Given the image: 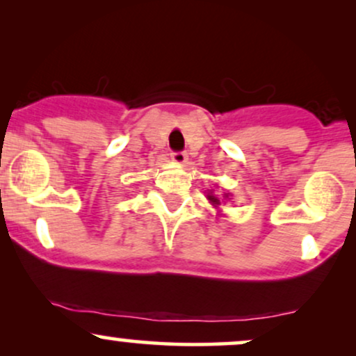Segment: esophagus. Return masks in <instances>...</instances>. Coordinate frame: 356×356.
<instances>
[{
	"instance_id": "esophagus-1",
	"label": "esophagus",
	"mask_w": 356,
	"mask_h": 356,
	"mask_svg": "<svg viewBox=\"0 0 356 356\" xmlns=\"http://www.w3.org/2000/svg\"><path fill=\"white\" fill-rule=\"evenodd\" d=\"M170 159H172L175 164L182 165V164H186V162H187V154L186 152H172V154H170Z\"/></svg>"
}]
</instances>
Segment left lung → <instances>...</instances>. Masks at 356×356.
I'll return each mask as SVG.
<instances>
[{"instance_id":"obj_1","label":"left lung","mask_w":356,"mask_h":356,"mask_svg":"<svg viewBox=\"0 0 356 356\" xmlns=\"http://www.w3.org/2000/svg\"><path fill=\"white\" fill-rule=\"evenodd\" d=\"M227 197H229V195H227V194H224V199H227ZM207 199H209V202H211L212 206H214V207H219V206H220V201H219V197H216V195L212 194V191L209 192V194H207Z\"/></svg>"}]
</instances>
